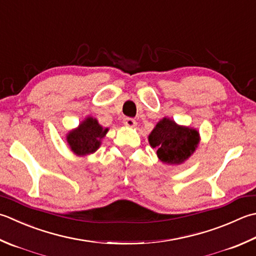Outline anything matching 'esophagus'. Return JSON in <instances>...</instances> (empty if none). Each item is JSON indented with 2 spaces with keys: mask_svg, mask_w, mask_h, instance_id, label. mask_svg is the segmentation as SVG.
<instances>
[{
  "mask_svg": "<svg viewBox=\"0 0 256 256\" xmlns=\"http://www.w3.org/2000/svg\"><path fill=\"white\" fill-rule=\"evenodd\" d=\"M123 123H124V125H126V126H131V128L136 125V122H135V120L132 118H125L123 120Z\"/></svg>",
  "mask_w": 256,
  "mask_h": 256,
  "instance_id": "obj_1",
  "label": "esophagus"
}]
</instances>
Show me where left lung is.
<instances>
[{"mask_svg": "<svg viewBox=\"0 0 256 256\" xmlns=\"http://www.w3.org/2000/svg\"><path fill=\"white\" fill-rule=\"evenodd\" d=\"M152 148H156L158 158L164 163L180 164L191 155L198 144V132L178 126L170 118L160 121L148 136Z\"/></svg>", "mask_w": 256, "mask_h": 256, "instance_id": "obj_1", "label": "left lung"}]
</instances>
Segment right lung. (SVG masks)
<instances>
[{"mask_svg":"<svg viewBox=\"0 0 256 256\" xmlns=\"http://www.w3.org/2000/svg\"><path fill=\"white\" fill-rule=\"evenodd\" d=\"M108 132L103 130L95 118H88L80 124L78 128L70 132L68 135V143L74 153L85 155L96 151L100 146V140Z\"/></svg>","mask_w":256,"mask_h":256,"instance_id":"1","label":"right lung"}]
</instances>
